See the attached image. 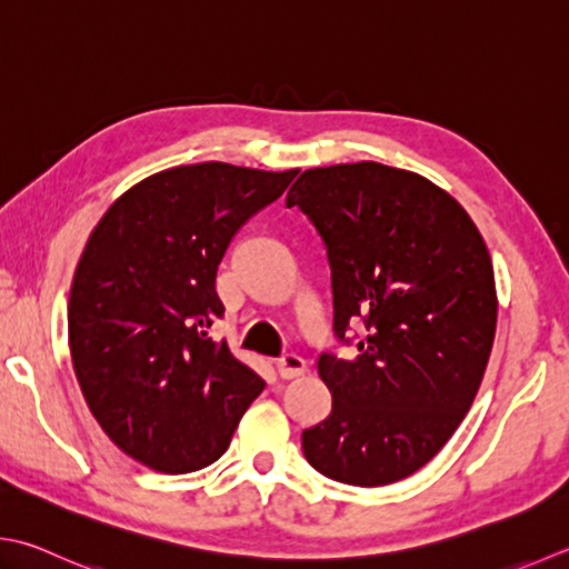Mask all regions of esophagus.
<instances>
[{
  "instance_id": "1",
  "label": "esophagus",
  "mask_w": 569,
  "mask_h": 569,
  "mask_svg": "<svg viewBox=\"0 0 569 569\" xmlns=\"http://www.w3.org/2000/svg\"><path fill=\"white\" fill-rule=\"evenodd\" d=\"M276 372L283 377V380H293V377H300L306 372V360L296 352H288L283 358L276 360Z\"/></svg>"
}]
</instances>
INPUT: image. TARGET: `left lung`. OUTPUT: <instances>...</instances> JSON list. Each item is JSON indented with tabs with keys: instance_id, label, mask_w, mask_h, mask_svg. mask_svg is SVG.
Returning a JSON list of instances; mask_svg holds the SVG:
<instances>
[{
	"instance_id": "obj_1",
	"label": "left lung",
	"mask_w": 569,
	"mask_h": 569,
	"mask_svg": "<svg viewBox=\"0 0 569 569\" xmlns=\"http://www.w3.org/2000/svg\"><path fill=\"white\" fill-rule=\"evenodd\" d=\"M286 207L328 251L332 336L362 320L358 355L318 358L328 419L303 431L332 481L387 486L419 471L461 425L496 336L491 256L466 209L421 174L380 162L306 170Z\"/></svg>"
}]
</instances>
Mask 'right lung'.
Instances as JSON below:
<instances>
[{
	"label": "right lung",
	"instance_id": "1",
	"mask_svg": "<svg viewBox=\"0 0 569 569\" xmlns=\"http://www.w3.org/2000/svg\"><path fill=\"white\" fill-rule=\"evenodd\" d=\"M298 170L172 167L130 187L78 261L69 345L81 392L110 441L160 473L227 451L263 380L209 338L224 316L217 269L247 221Z\"/></svg>",
	"mask_w": 569,
	"mask_h": 569
}]
</instances>
